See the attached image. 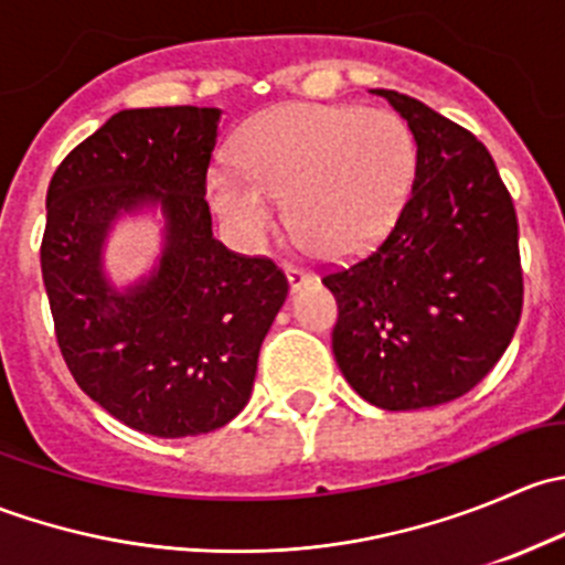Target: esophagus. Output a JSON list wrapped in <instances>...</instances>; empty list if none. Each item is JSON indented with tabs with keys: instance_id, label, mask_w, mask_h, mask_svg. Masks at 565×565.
I'll return each instance as SVG.
<instances>
[{
	"instance_id": "obj_1",
	"label": "esophagus",
	"mask_w": 565,
	"mask_h": 565,
	"mask_svg": "<svg viewBox=\"0 0 565 565\" xmlns=\"http://www.w3.org/2000/svg\"><path fill=\"white\" fill-rule=\"evenodd\" d=\"M284 270H287V278H289V287H292V292L295 289H300V287H306V284H311L315 281V276H311L309 270H303V267H298V265H284Z\"/></svg>"
}]
</instances>
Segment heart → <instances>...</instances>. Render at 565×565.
Here are the masks:
<instances>
[{
	"label": "heart",
	"instance_id": "obj_1",
	"mask_svg": "<svg viewBox=\"0 0 565 565\" xmlns=\"http://www.w3.org/2000/svg\"><path fill=\"white\" fill-rule=\"evenodd\" d=\"M241 172L218 169L210 199L246 243L267 235L287 202L295 235L319 256H350L396 218L415 147L407 125L358 106L289 104L256 117L237 141Z\"/></svg>",
	"mask_w": 565,
	"mask_h": 565
}]
</instances>
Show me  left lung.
I'll use <instances>...</instances> for the list:
<instances>
[{
	"label": "left lung",
	"instance_id": "left-lung-1",
	"mask_svg": "<svg viewBox=\"0 0 565 565\" xmlns=\"http://www.w3.org/2000/svg\"><path fill=\"white\" fill-rule=\"evenodd\" d=\"M415 177L388 235L322 276L339 303L333 355L358 396L420 409L476 388L522 315L516 210L487 147L467 128L393 89Z\"/></svg>",
	"mask_w": 565,
	"mask_h": 565
}]
</instances>
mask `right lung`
I'll list each match as a JSON object with an SVG mask.
<instances>
[{"label": "right lung", "mask_w": 565, "mask_h": 565, "mask_svg": "<svg viewBox=\"0 0 565 565\" xmlns=\"http://www.w3.org/2000/svg\"><path fill=\"white\" fill-rule=\"evenodd\" d=\"M218 108H128L73 147L45 193L40 267L56 344L78 388L152 437L221 429L246 407L259 347L289 281L267 256L213 237L207 169ZM161 203L159 270L128 294L99 250L119 212Z\"/></svg>", "instance_id": "right-lung-1"}]
</instances>
